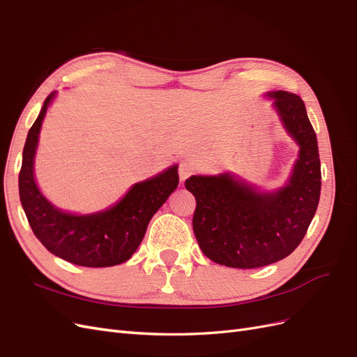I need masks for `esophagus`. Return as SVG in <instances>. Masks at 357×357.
Segmentation results:
<instances>
[{
    "label": "esophagus",
    "instance_id": "obj_1",
    "mask_svg": "<svg viewBox=\"0 0 357 357\" xmlns=\"http://www.w3.org/2000/svg\"><path fill=\"white\" fill-rule=\"evenodd\" d=\"M195 171V164H193L192 160H185L181 162L180 164V168H178V176H180V180L185 181L192 172Z\"/></svg>",
    "mask_w": 357,
    "mask_h": 357
}]
</instances>
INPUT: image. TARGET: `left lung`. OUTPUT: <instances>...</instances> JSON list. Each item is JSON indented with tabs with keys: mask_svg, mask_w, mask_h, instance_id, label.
<instances>
[{
	"mask_svg": "<svg viewBox=\"0 0 357 357\" xmlns=\"http://www.w3.org/2000/svg\"><path fill=\"white\" fill-rule=\"evenodd\" d=\"M280 123L299 152L283 186L265 190L232 172L190 176L197 199L193 232L210 261L229 268H261L282 261L304 238L321 189L317 137L298 95L269 91Z\"/></svg>",
	"mask_w": 357,
	"mask_h": 357,
	"instance_id": "8db88e82",
	"label": "left lung"
}]
</instances>
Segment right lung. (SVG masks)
I'll return each mask as SVG.
<instances>
[{"label":"right lung","instance_id":"1","mask_svg":"<svg viewBox=\"0 0 357 357\" xmlns=\"http://www.w3.org/2000/svg\"><path fill=\"white\" fill-rule=\"evenodd\" d=\"M52 92L31 126L19 172V197L32 232L50 253L80 266L105 268L126 262L142 244L147 225L178 186V165L138 181L104 210L79 214L52 204L37 185L34 162L43 121L56 98Z\"/></svg>","mask_w":357,"mask_h":357}]
</instances>
